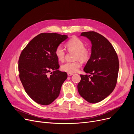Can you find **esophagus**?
Here are the masks:
<instances>
[{
    "label": "esophagus",
    "instance_id": "1",
    "mask_svg": "<svg viewBox=\"0 0 134 134\" xmlns=\"http://www.w3.org/2000/svg\"><path fill=\"white\" fill-rule=\"evenodd\" d=\"M67 75L68 76H71L72 75H73V73H67Z\"/></svg>",
    "mask_w": 134,
    "mask_h": 134
}]
</instances>
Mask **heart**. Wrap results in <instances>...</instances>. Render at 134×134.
<instances>
[{
	"mask_svg": "<svg viewBox=\"0 0 134 134\" xmlns=\"http://www.w3.org/2000/svg\"><path fill=\"white\" fill-rule=\"evenodd\" d=\"M66 46L69 51H75V59L78 60L73 62H67L61 66L62 71L68 73H75L81 66L80 60L87 61L91 56L90 49L85 47L84 42L78 38L74 37L68 40L66 43ZM55 54L59 61H63L65 57V49L61 46L56 48Z\"/></svg>",
	"mask_w": 134,
	"mask_h": 134,
	"instance_id": "heart-1",
	"label": "heart"
}]
</instances>
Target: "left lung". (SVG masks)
<instances>
[{
  "mask_svg": "<svg viewBox=\"0 0 134 134\" xmlns=\"http://www.w3.org/2000/svg\"><path fill=\"white\" fill-rule=\"evenodd\" d=\"M81 36L88 38L92 43L91 57L83 71L92 75H80L78 90L87 102L97 103L109 96L116 87L119 71L118 56L110 42L99 33L83 32Z\"/></svg>",
  "mask_w": 134,
  "mask_h": 134,
  "instance_id": "left-lung-1",
  "label": "left lung"
}]
</instances>
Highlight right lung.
Listing matches in <instances>:
<instances>
[{
    "instance_id": "1",
    "label": "right lung",
    "mask_w": 134,
    "mask_h": 134,
    "mask_svg": "<svg viewBox=\"0 0 134 134\" xmlns=\"http://www.w3.org/2000/svg\"><path fill=\"white\" fill-rule=\"evenodd\" d=\"M67 38V35L57 33H41L21 52L18 60L20 80L27 95L39 104L53 102L67 78L66 72L58 70L60 66L55 54L56 48Z\"/></svg>"
}]
</instances>
